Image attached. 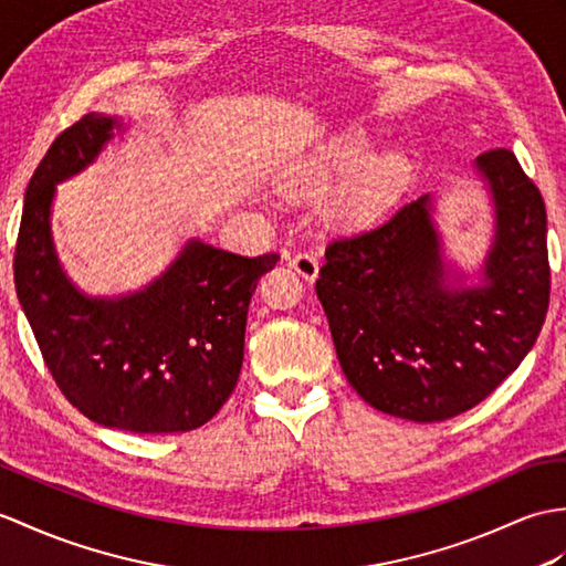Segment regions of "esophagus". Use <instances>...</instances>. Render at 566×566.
Listing matches in <instances>:
<instances>
[{
    "mask_svg": "<svg viewBox=\"0 0 566 566\" xmlns=\"http://www.w3.org/2000/svg\"><path fill=\"white\" fill-rule=\"evenodd\" d=\"M286 265L294 268L304 280H315L318 277V258L308 251H301L294 255H286Z\"/></svg>",
    "mask_w": 566,
    "mask_h": 566,
    "instance_id": "esophagus-1",
    "label": "esophagus"
}]
</instances>
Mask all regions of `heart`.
I'll return each mask as SVG.
<instances>
[{
	"instance_id": "obj_1",
	"label": "heart",
	"mask_w": 566,
	"mask_h": 566,
	"mask_svg": "<svg viewBox=\"0 0 566 566\" xmlns=\"http://www.w3.org/2000/svg\"><path fill=\"white\" fill-rule=\"evenodd\" d=\"M374 139L361 129L331 135L296 159L289 168V186L323 190L347 178L335 195V212L349 223L371 221L398 200L407 166L396 154L374 156Z\"/></svg>"
}]
</instances>
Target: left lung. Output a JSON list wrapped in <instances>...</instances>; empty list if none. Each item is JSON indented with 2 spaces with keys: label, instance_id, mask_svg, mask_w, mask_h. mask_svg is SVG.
Instances as JSON below:
<instances>
[{
  "label": "left lung",
  "instance_id": "1",
  "mask_svg": "<svg viewBox=\"0 0 566 566\" xmlns=\"http://www.w3.org/2000/svg\"><path fill=\"white\" fill-rule=\"evenodd\" d=\"M494 233L480 284L443 258L433 197L325 248L315 294L349 386L376 410L443 422L518 369L549 304L547 214L509 149L484 151Z\"/></svg>",
  "mask_w": 566,
  "mask_h": 566
}]
</instances>
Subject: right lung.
Wrapping results in <instances>:
<instances>
[{"mask_svg":"<svg viewBox=\"0 0 566 566\" xmlns=\"http://www.w3.org/2000/svg\"><path fill=\"white\" fill-rule=\"evenodd\" d=\"M125 123L88 113L52 142L25 188L14 282L55 384L96 424L135 433L209 422L239 380L248 304L277 253L258 258L190 239L147 286L88 296L52 243L55 188L94 164Z\"/></svg>","mask_w":566,"mask_h":566,"instance_id":"obj_1","label":"right lung"}]
</instances>
